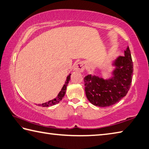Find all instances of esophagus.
Returning <instances> with one entry per match:
<instances>
[{
  "label": "esophagus",
  "mask_w": 149,
  "mask_h": 149,
  "mask_svg": "<svg viewBox=\"0 0 149 149\" xmlns=\"http://www.w3.org/2000/svg\"><path fill=\"white\" fill-rule=\"evenodd\" d=\"M85 63H84L83 62H79V63H77L75 64V66L74 67V70L75 71L82 72L84 71V70H85Z\"/></svg>",
  "instance_id": "esophagus-1"
}]
</instances>
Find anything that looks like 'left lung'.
Here are the masks:
<instances>
[{"label": "left lung", "instance_id": "1", "mask_svg": "<svg viewBox=\"0 0 149 149\" xmlns=\"http://www.w3.org/2000/svg\"><path fill=\"white\" fill-rule=\"evenodd\" d=\"M114 67L108 79L95 75L84 78L85 91L88 100L98 107H108L119 102L128 93L133 75V62L128 46L124 56H119L112 62Z\"/></svg>", "mask_w": 149, "mask_h": 149}]
</instances>
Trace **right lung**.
<instances>
[{"label":"right lung","mask_w":149,"mask_h":149,"mask_svg":"<svg viewBox=\"0 0 149 149\" xmlns=\"http://www.w3.org/2000/svg\"><path fill=\"white\" fill-rule=\"evenodd\" d=\"M70 75H71V74H69V75H68L67 79L66 80L65 83H64V85H63V88H62L61 91L59 92L58 95L56 96L55 98L53 99V100H51L48 101L47 102L43 103V104H38V106L44 107H50V106H52V105H55L56 104H57L58 103L60 102L62 100V99L63 98V97L64 96V95H65L66 87H67L68 85L69 81L70 80Z\"/></svg>","instance_id":"add662e5"}]
</instances>
